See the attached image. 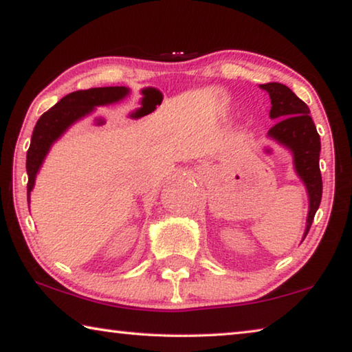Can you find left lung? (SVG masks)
<instances>
[{"mask_svg":"<svg viewBox=\"0 0 352 352\" xmlns=\"http://www.w3.org/2000/svg\"><path fill=\"white\" fill-rule=\"evenodd\" d=\"M261 88L269 93L272 99L270 118L278 119L275 126L269 130V136L287 147L294 155L295 170L307 189L309 212L305 236H302V241H305L311 230L315 212L320 206L321 192H323L320 172V135L309 115L311 113L309 107L289 87L278 82H270L261 85Z\"/></svg>","mask_w":352,"mask_h":352,"instance_id":"8db88e82","label":"left lung"}]
</instances>
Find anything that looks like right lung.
Returning <instances> with one entry per match:
<instances>
[{
  "mask_svg": "<svg viewBox=\"0 0 352 352\" xmlns=\"http://www.w3.org/2000/svg\"><path fill=\"white\" fill-rule=\"evenodd\" d=\"M129 94L126 87H100L90 90H79L69 93L58 102L45 111L35 124L31 146L26 155L28 170V204L34 188L35 177L41 168L45 157L51 146L67 132L76 121L90 115L94 107H104L119 102Z\"/></svg>",
  "mask_w": 352,
  "mask_h": 352,
  "instance_id": "add662e5",
  "label": "right lung"
}]
</instances>
